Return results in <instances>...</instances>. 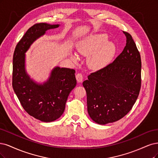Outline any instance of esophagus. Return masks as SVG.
<instances>
[{
  "label": "esophagus",
  "instance_id": "1",
  "mask_svg": "<svg viewBox=\"0 0 158 158\" xmlns=\"http://www.w3.org/2000/svg\"><path fill=\"white\" fill-rule=\"evenodd\" d=\"M75 77H76V79H77V82H79V83L82 82L83 79L82 73H77V74H76V75H75Z\"/></svg>",
  "mask_w": 158,
  "mask_h": 158
}]
</instances>
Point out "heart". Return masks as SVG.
Masks as SVG:
<instances>
[{
  "label": "heart",
  "instance_id": "obj_1",
  "mask_svg": "<svg viewBox=\"0 0 158 158\" xmlns=\"http://www.w3.org/2000/svg\"><path fill=\"white\" fill-rule=\"evenodd\" d=\"M108 35L104 33L92 35L80 43L78 51L87 56L93 52L88 60V64L93 69H100L108 65L115 53V45L111 41H107ZM76 60L75 56L73 57Z\"/></svg>",
  "mask_w": 158,
  "mask_h": 158
}]
</instances>
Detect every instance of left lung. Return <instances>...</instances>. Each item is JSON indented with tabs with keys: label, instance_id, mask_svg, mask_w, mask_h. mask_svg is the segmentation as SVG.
I'll list each match as a JSON object with an SVG mask.
<instances>
[{
	"label": "left lung",
	"instance_id": "left-lung-1",
	"mask_svg": "<svg viewBox=\"0 0 158 158\" xmlns=\"http://www.w3.org/2000/svg\"><path fill=\"white\" fill-rule=\"evenodd\" d=\"M126 46L112 63L88 76L89 115L96 123L117 121L128 114L138 98L141 86L140 55L131 35L123 31Z\"/></svg>",
	"mask_w": 158,
	"mask_h": 158
}]
</instances>
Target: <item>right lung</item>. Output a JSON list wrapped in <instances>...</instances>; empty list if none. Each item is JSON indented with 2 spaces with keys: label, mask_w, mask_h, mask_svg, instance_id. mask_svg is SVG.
<instances>
[{
  "label": "right lung",
  "mask_w": 158,
  "mask_h": 158,
  "mask_svg": "<svg viewBox=\"0 0 158 158\" xmlns=\"http://www.w3.org/2000/svg\"><path fill=\"white\" fill-rule=\"evenodd\" d=\"M58 24L39 23L33 25L17 44L13 56L12 86L23 109L30 115L43 122L58 119L64 113L68 96L76 86L75 71L55 67L43 84L30 78L25 70V52L33 43L48 29Z\"/></svg>",
  "instance_id": "right-lung-1"
}]
</instances>
